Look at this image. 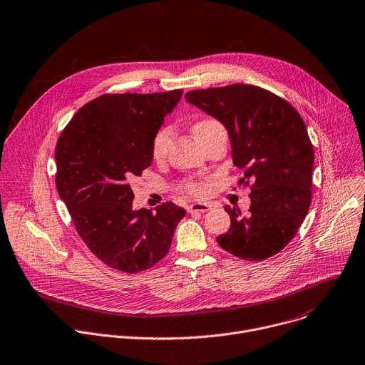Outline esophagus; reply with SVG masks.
Listing matches in <instances>:
<instances>
[{
  "mask_svg": "<svg viewBox=\"0 0 365 365\" xmlns=\"http://www.w3.org/2000/svg\"><path fill=\"white\" fill-rule=\"evenodd\" d=\"M210 209V205L207 203H192L187 206L189 213H196V212H207Z\"/></svg>",
  "mask_w": 365,
  "mask_h": 365,
  "instance_id": "obj_1",
  "label": "esophagus"
}]
</instances>
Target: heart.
Returning <instances> with one entry per match:
<instances>
[{"instance_id": "obj_1", "label": "heart", "mask_w": 365, "mask_h": 365, "mask_svg": "<svg viewBox=\"0 0 365 365\" xmlns=\"http://www.w3.org/2000/svg\"><path fill=\"white\" fill-rule=\"evenodd\" d=\"M222 130H225L223 125L219 120L212 117L202 118L193 125V133L200 140V143H205L210 136ZM172 139H173V129L170 126H162L155 133L150 145V152H152V158L156 162H160L165 159L169 150V146L172 143ZM178 187L180 189V192L193 197H203L207 195V190H209L207 182L196 178H183L182 180L178 182Z\"/></svg>"}]
</instances>
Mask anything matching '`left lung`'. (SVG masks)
Wrapping results in <instances>:
<instances>
[{
	"label": "left lung",
	"instance_id": "obj_1",
	"mask_svg": "<svg viewBox=\"0 0 365 365\" xmlns=\"http://www.w3.org/2000/svg\"><path fill=\"white\" fill-rule=\"evenodd\" d=\"M185 98L225 125L233 165L244 170L239 185L251 187L247 215L225 206L230 227L216 237L219 247L245 261L277 255L298 232L312 199L314 148L301 114L252 84L190 90Z\"/></svg>",
	"mask_w": 365,
	"mask_h": 365
}]
</instances>
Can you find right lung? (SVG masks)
I'll use <instances>...</instances> for the list:
<instances>
[{
	"label": "right lung",
	"instance_id": "add662e5",
	"mask_svg": "<svg viewBox=\"0 0 365 365\" xmlns=\"http://www.w3.org/2000/svg\"><path fill=\"white\" fill-rule=\"evenodd\" d=\"M182 94H101L73 115L57 140L58 195L87 248L113 269L136 274L156 265L186 215L173 202L156 212L133 210L129 183L150 166L152 139Z\"/></svg>",
	"mask_w": 365,
	"mask_h": 365
}]
</instances>
